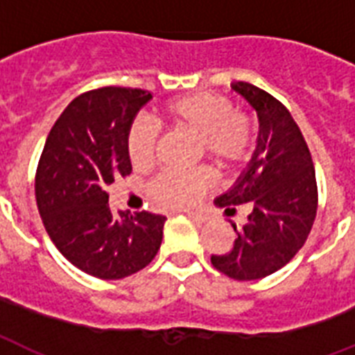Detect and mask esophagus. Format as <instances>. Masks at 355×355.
<instances>
[{
	"label": "esophagus",
	"mask_w": 355,
	"mask_h": 355,
	"mask_svg": "<svg viewBox=\"0 0 355 355\" xmlns=\"http://www.w3.org/2000/svg\"><path fill=\"white\" fill-rule=\"evenodd\" d=\"M188 217L189 219H193L195 223H205V217L197 214V211H188Z\"/></svg>",
	"instance_id": "obj_1"
}]
</instances>
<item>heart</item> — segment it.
Returning a JSON list of instances; mask_svg holds the SVG:
<instances>
[{
	"label": "heart",
	"instance_id": "heart-1",
	"mask_svg": "<svg viewBox=\"0 0 355 355\" xmlns=\"http://www.w3.org/2000/svg\"><path fill=\"white\" fill-rule=\"evenodd\" d=\"M158 118L173 128L199 138V145L217 166L228 167L247 158L254 141L250 119L236 112L227 97L197 92L167 101L158 110ZM156 130L145 121H134L127 134V155L134 167H147L155 156ZM210 186L205 169L191 173H164L150 184L153 199L167 208L191 205Z\"/></svg>",
	"mask_w": 355,
	"mask_h": 355
}]
</instances>
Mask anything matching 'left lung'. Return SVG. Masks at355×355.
<instances>
[{"label": "left lung", "instance_id": "obj_1", "mask_svg": "<svg viewBox=\"0 0 355 355\" xmlns=\"http://www.w3.org/2000/svg\"><path fill=\"white\" fill-rule=\"evenodd\" d=\"M232 90L252 107L259 132L247 167L214 202L234 214L250 208L237 228L232 250L211 256V265L234 280H259L289 263L302 248L317 216L315 167L300 128L280 101L248 83Z\"/></svg>", "mask_w": 355, "mask_h": 355}]
</instances>
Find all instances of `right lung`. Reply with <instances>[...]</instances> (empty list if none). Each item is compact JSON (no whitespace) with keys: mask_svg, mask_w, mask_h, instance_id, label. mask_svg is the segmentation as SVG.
<instances>
[{"mask_svg":"<svg viewBox=\"0 0 355 355\" xmlns=\"http://www.w3.org/2000/svg\"><path fill=\"white\" fill-rule=\"evenodd\" d=\"M149 92L107 86L75 97L47 136L36 171V205L47 234L69 263L119 280L153 261L166 217L112 211L107 189L130 175L127 134Z\"/></svg>","mask_w":355,"mask_h":355,"instance_id":"right-lung-1","label":"right lung"}]
</instances>
